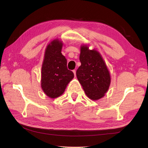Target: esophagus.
I'll list each match as a JSON object with an SVG mask.
<instances>
[{"label": "esophagus", "mask_w": 148, "mask_h": 148, "mask_svg": "<svg viewBox=\"0 0 148 148\" xmlns=\"http://www.w3.org/2000/svg\"><path fill=\"white\" fill-rule=\"evenodd\" d=\"M73 72L74 74V77H75V76H76V72H75V70H73Z\"/></svg>", "instance_id": "esophagus-1"}]
</instances>
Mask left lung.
<instances>
[{"mask_svg": "<svg viewBox=\"0 0 148 148\" xmlns=\"http://www.w3.org/2000/svg\"><path fill=\"white\" fill-rule=\"evenodd\" d=\"M81 65L76 75L90 99H101L107 92L111 82L110 74L100 53L96 49L90 50L89 46H80L79 57Z\"/></svg>", "mask_w": 148, "mask_h": 148, "instance_id": "left-lung-1", "label": "left lung"}]
</instances>
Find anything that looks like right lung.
I'll list each match as a JSON object with an SVG mask.
<instances>
[{"label":"right lung","mask_w":148,"mask_h":148,"mask_svg":"<svg viewBox=\"0 0 148 148\" xmlns=\"http://www.w3.org/2000/svg\"><path fill=\"white\" fill-rule=\"evenodd\" d=\"M63 42L55 39L47 46L41 67V87L45 94L54 99L61 96L74 78L67 68V60L62 53Z\"/></svg>","instance_id":"add662e5"}]
</instances>
